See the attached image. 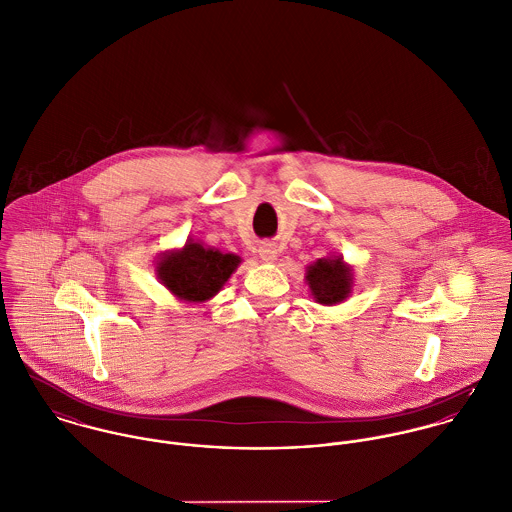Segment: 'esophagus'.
Returning <instances> with one entry per match:
<instances>
[{
	"instance_id": "obj_1",
	"label": "esophagus",
	"mask_w": 512,
	"mask_h": 512,
	"mask_svg": "<svg viewBox=\"0 0 512 512\" xmlns=\"http://www.w3.org/2000/svg\"><path fill=\"white\" fill-rule=\"evenodd\" d=\"M258 252H260L262 262H266V264H272V262L278 260V248H276V244H272V242H264V244L258 248Z\"/></svg>"
}]
</instances>
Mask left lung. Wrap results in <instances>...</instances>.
I'll return each instance as SVG.
<instances>
[{"label":"left lung","mask_w":512,"mask_h":512,"mask_svg":"<svg viewBox=\"0 0 512 512\" xmlns=\"http://www.w3.org/2000/svg\"><path fill=\"white\" fill-rule=\"evenodd\" d=\"M311 295L321 305H335L347 299L353 290V270L341 256L321 258L305 274Z\"/></svg>","instance_id":"1"}]
</instances>
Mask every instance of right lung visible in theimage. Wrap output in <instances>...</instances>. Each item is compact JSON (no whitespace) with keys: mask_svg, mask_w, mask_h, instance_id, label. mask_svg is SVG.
Masks as SVG:
<instances>
[{"mask_svg":"<svg viewBox=\"0 0 512 512\" xmlns=\"http://www.w3.org/2000/svg\"><path fill=\"white\" fill-rule=\"evenodd\" d=\"M238 264L240 258L236 254H222L220 250L189 240L181 250L163 254L157 260L155 272L175 297L199 303L215 297Z\"/></svg>","mask_w":512,"mask_h":512,"instance_id":"1","label":"right lung"}]
</instances>
